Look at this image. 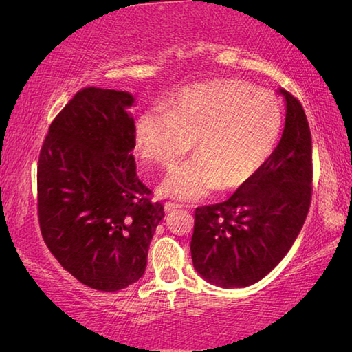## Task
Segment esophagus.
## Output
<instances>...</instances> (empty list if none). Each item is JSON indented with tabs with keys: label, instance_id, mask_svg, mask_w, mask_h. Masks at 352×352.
Wrapping results in <instances>:
<instances>
[{
	"label": "esophagus",
	"instance_id": "1",
	"mask_svg": "<svg viewBox=\"0 0 352 352\" xmlns=\"http://www.w3.org/2000/svg\"><path fill=\"white\" fill-rule=\"evenodd\" d=\"M178 208H182V205L174 204V201H166V204H164V210H166V212L174 211V210H178Z\"/></svg>",
	"mask_w": 352,
	"mask_h": 352
}]
</instances>
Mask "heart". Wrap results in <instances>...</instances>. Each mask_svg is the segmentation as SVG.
Returning a JSON list of instances; mask_svg holds the SVG:
<instances>
[{"instance_id": "b5f03b06", "label": "heart", "mask_w": 352, "mask_h": 352, "mask_svg": "<svg viewBox=\"0 0 352 352\" xmlns=\"http://www.w3.org/2000/svg\"><path fill=\"white\" fill-rule=\"evenodd\" d=\"M283 130V110L270 91L236 79L183 90L168 113L147 111L136 122L142 160L172 169L190 152L192 162L170 172L162 192L197 200L214 188L230 190L252 180L267 163Z\"/></svg>"}]
</instances>
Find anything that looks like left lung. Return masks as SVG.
I'll list each match as a JSON object with an SVG mask.
<instances>
[{"label": "left lung", "mask_w": 352, "mask_h": 352, "mask_svg": "<svg viewBox=\"0 0 352 352\" xmlns=\"http://www.w3.org/2000/svg\"><path fill=\"white\" fill-rule=\"evenodd\" d=\"M285 98L281 141L228 200L195 210L190 256L220 287H247L281 262L305 225L312 199V136L294 94Z\"/></svg>", "instance_id": "1"}]
</instances>
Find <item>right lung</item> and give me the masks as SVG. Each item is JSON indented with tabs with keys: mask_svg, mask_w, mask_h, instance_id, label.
Segmentation results:
<instances>
[{
	"mask_svg": "<svg viewBox=\"0 0 352 352\" xmlns=\"http://www.w3.org/2000/svg\"><path fill=\"white\" fill-rule=\"evenodd\" d=\"M126 91L87 87L51 122L37 168L43 241L88 287L116 292L144 275L164 206L136 174Z\"/></svg>",
	"mask_w": 352,
	"mask_h": 352,
	"instance_id": "obj_1",
	"label": "right lung"
}]
</instances>
